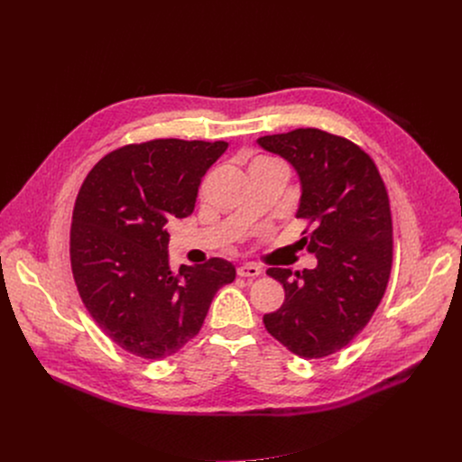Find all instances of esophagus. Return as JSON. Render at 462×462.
I'll return each mask as SVG.
<instances>
[{
  "mask_svg": "<svg viewBox=\"0 0 462 462\" xmlns=\"http://www.w3.org/2000/svg\"><path fill=\"white\" fill-rule=\"evenodd\" d=\"M261 274V269L255 265H241L237 267V276L241 278H255Z\"/></svg>",
  "mask_w": 462,
  "mask_h": 462,
  "instance_id": "obj_1",
  "label": "esophagus"
}]
</instances>
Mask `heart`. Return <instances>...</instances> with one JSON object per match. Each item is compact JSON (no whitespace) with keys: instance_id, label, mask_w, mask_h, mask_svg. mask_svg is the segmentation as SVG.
<instances>
[{"instance_id":"1","label":"heart","mask_w":462,"mask_h":462,"mask_svg":"<svg viewBox=\"0 0 462 462\" xmlns=\"http://www.w3.org/2000/svg\"><path fill=\"white\" fill-rule=\"evenodd\" d=\"M257 161H267V159H257Z\"/></svg>"}]
</instances>
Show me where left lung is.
Here are the masks:
<instances>
[{
	"label": "left lung",
	"instance_id": "8db88e82",
	"mask_svg": "<svg viewBox=\"0 0 462 462\" xmlns=\"http://www.w3.org/2000/svg\"><path fill=\"white\" fill-rule=\"evenodd\" d=\"M257 144L296 170V217L307 221L298 246L318 257L310 271H267L283 285L285 301L263 323L291 353L323 358L351 344L383 298L393 265L387 189L360 146L327 131L300 127Z\"/></svg>",
	"mask_w": 462,
	"mask_h": 462
}]
</instances>
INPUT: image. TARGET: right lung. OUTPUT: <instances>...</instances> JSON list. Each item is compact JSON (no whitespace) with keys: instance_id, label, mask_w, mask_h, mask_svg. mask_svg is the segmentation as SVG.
<instances>
[{"instance_id":"add662e5","label":"right lung","mask_w":462,"mask_h":462,"mask_svg":"<svg viewBox=\"0 0 462 462\" xmlns=\"http://www.w3.org/2000/svg\"><path fill=\"white\" fill-rule=\"evenodd\" d=\"M228 143L157 139L107 153L88 173L73 210L71 269L102 331L124 351L162 360L201 331L216 292L236 280L221 257L180 265L168 225L188 217L208 168Z\"/></svg>"}]
</instances>
